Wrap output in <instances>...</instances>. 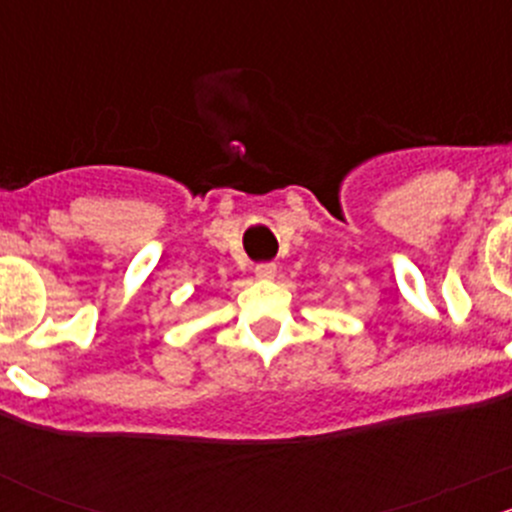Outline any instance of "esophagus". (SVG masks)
I'll return each instance as SVG.
<instances>
[{
	"instance_id": "1",
	"label": "esophagus",
	"mask_w": 512,
	"mask_h": 512,
	"mask_svg": "<svg viewBox=\"0 0 512 512\" xmlns=\"http://www.w3.org/2000/svg\"><path fill=\"white\" fill-rule=\"evenodd\" d=\"M277 275V265L275 262H260V265L255 267V277L257 280H272V277Z\"/></svg>"
}]
</instances>
